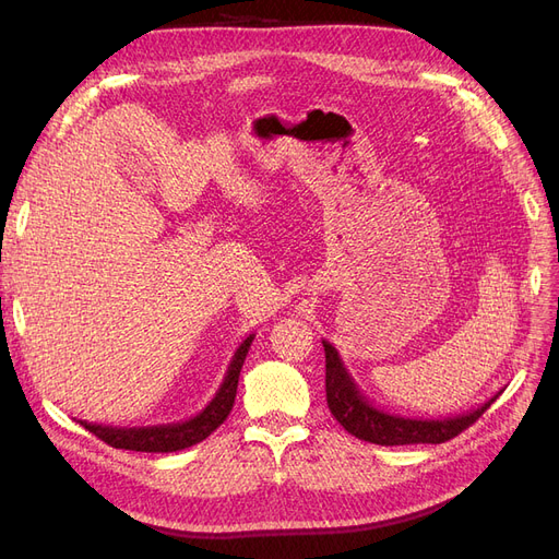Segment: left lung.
<instances>
[{
  "label": "left lung",
  "mask_w": 559,
  "mask_h": 559,
  "mask_svg": "<svg viewBox=\"0 0 559 559\" xmlns=\"http://www.w3.org/2000/svg\"><path fill=\"white\" fill-rule=\"evenodd\" d=\"M326 352V403L331 415L341 421L345 431L376 445H413V443H445L456 433L468 429L499 394L480 403L478 408L452 417H403L386 413L370 403L345 368L341 354L329 343L321 341Z\"/></svg>",
  "instance_id": "left-lung-1"
}]
</instances>
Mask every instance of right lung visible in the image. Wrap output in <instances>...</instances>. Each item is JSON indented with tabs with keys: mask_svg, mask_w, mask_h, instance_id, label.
<instances>
[{
	"mask_svg": "<svg viewBox=\"0 0 559 559\" xmlns=\"http://www.w3.org/2000/svg\"><path fill=\"white\" fill-rule=\"evenodd\" d=\"M253 343V333L247 335L235 349L224 382L218 384L214 399L202 408L198 415L173 421V425H156V427H107V425H93V421H83L91 433H95L99 441H105L118 450H134V452H177L183 448H191L224 425V419L230 415L235 394H238V380L240 370L247 359V352Z\"/></svg>",
	"mask_w": 559,
	"mask_h": 559,
	"instance_id": "1",
	"label": "right lung"
}]
</instances>
